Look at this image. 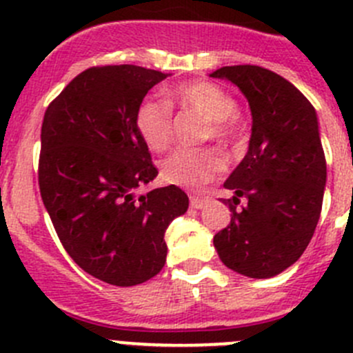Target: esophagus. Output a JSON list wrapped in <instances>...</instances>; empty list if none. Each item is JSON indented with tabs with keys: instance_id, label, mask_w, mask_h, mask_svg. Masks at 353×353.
<instances>
[{
	"instance_id": "34e87169",
	"label": "esophagus",
	"mask_w": 353,
	"mask_h": 353,
	"mask_svg": "<svg viewBox=\"0 0 353 353\" xmlns=\"http://www.w3.org/2000/svg\"><path fill=\"white\" fill-rule=\"evenodd\" d=\"M190 205L193 208H203L207 205V198L203 196H190Z\"/></svg>"
}]
</instances>
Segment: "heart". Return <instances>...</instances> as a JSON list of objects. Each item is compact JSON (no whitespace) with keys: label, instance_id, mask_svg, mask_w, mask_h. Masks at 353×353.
Masks as SVG:
<instances>
[{"label":"heart","instance_id":"b5f03b06","mask_svg":"<svg viewBox=\"0 0 353 353\" xmlns=\"http://www.w3.org/2000/svg\"><path fill=\"white\" fill-rule=\"evenodd\" d=\"M167 97L184 110L207 121L203 139H214L221 146L231 145L241 136L238 101L229 91L210 81L184 82L167 91ZM134 128L152 152H163L172 141V110L169 103L157 98L139 101L134 112ZM222 172V160L214 150H176L162 163V177L174 186L196 190L214 181Z\"/></svg>","mask_w":353,"mask_h":353}]
</instances>
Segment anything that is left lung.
Instances as JSON below:
<instances>
[{
	"instance_id": "obj_1",
	"label": "left lung",
	"mask_w": 353,
	"mask_h": 353,
	"mask_svg": "<svg viewBox=\"0 0 353 353\" xmlns=\"http://www.w3.org/2000/svg\"><path fill=\"white\" fill-rule=\"evenodd\" d=\"M241 90L252 110L248 152L224 188L232 212L214 236L225 268L256 279L296 262L312 239L323 208L326 159L310 101L276 72L232 65L212 72ZM241 197L247 203L237 208Z\"/></svg>"
}]
</instances>
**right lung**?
I'll use <instances>...</instances> for the list:
<instances>
[{
	"label": "right lung",
	"instance_id": "obj_1",
	"mask_svg": "<svg viewBox=\"0 0 353 353\" xmlns=\"http://www.w3.org/2000/svg\"><path fill=\"white\" fill-rule=\"evenodd\" d=\"M165 77L138 65L91 67L68 82L43 119V203L72 260L108 285L134 286L159 274L165 229L190 205L174 184L134 194L159 174L134 112Z\"/></svg>",
	"mask_w": 353,
	"mask_h": 353
}]
</instances>
